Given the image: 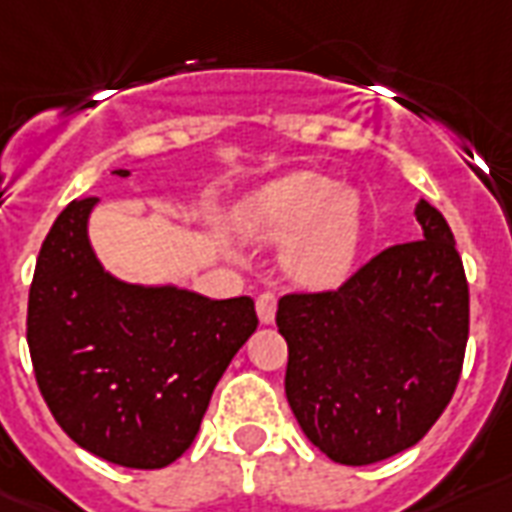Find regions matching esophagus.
Here are the masks:
<instances>
[{
  "label": "esophagus",
  "mask_w": 512,
  "mask_h": 512,
  "mask_svg": "<svg viewBox=\"0 0 512 512\" xmlns=\"http://www.w3.org/2000/svg\"><path fill=\"white\" fill-rule=\"evenodd\" d=\"M256 312H259V320L264 326H269L272 320H275L277 312V296L272 291L259 293V299H256Z\"/></svg>",
  "instance_id": "esophagus-1"
}]
</instances>
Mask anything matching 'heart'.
Returning <instances> with one entry per match:
<instances>
[{
	"instance_id": "b5f03b06",
	"label": "heart",
	"mask_w": 512,
	"mask_h": 512,
	"mask_svg": "<svg viewBox=\"0 0 512 512\" xmlns=\"http://www.w3.org/2000/svg\"><path fill=\"white\" fill-rule=\"evenodd\" d=\"M237 224L259 240L293 237L288 264L307 285H334L350 272L360 243V202L318 173L267 184L237 208Z\"/></svg>"
}]
</instances>
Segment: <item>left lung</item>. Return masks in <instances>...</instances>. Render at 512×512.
Segmentation results:
<instances>
[{
	"mask_svg": "<svg viewBox=\"0 0 512 512\" xmlns=\"http://www.w3.org/2000/svg\"><path fill=\"white\" fill-rule=\"evenodd\" d=\"M422 240L390 245L339 288L285 293V398L304 435L339 465L411 449L457 390L470 291L449 224L419 200Z\"/></svg>",
	"mask_w": 512,
	"mask_h": 512,
	"instance_id": "1",
	"label": "left lung"
}]
</instances>
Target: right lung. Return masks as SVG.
I'll use <instances>...</instances> for the list:
<instances>
[{"mask_svg": "<svg viewBox=\"0 0 512 512\" xmlns=\"http://www.w3.org/2000/svg\"><path fill=\"white\" fill-rule=\"evenodd\" d=\"M93 205L69 202L42 243L26 315L31 366L77 446L157 470L192 446L213 387L259 318L251 296L205 299L104 272L87 240Z\"/></svg>", "mask_w": 512, "mask_h": 512, "instance_id": "right-lung-1", "label": "right lung"}]
</instances>
